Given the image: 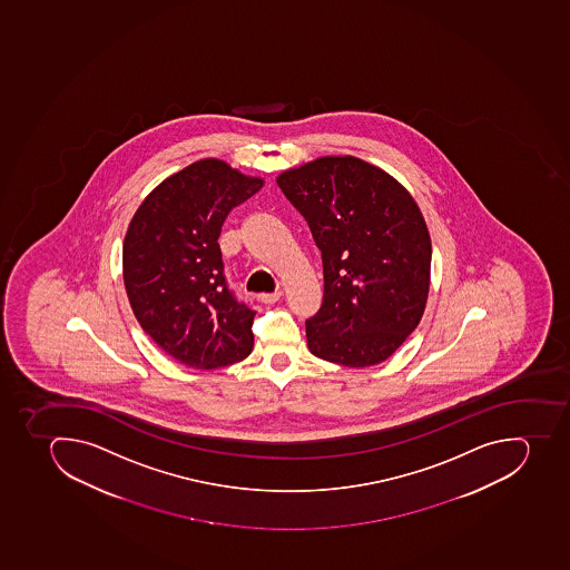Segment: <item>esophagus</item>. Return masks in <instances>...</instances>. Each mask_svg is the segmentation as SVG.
<instances>
[{"mask_svg":"<svg viewBox=\"0 0 570 570\" xmlns=\"http://www.w3.org/2000/svg\"><path fill=\"white\" fill-rule=\"evenodd\" d=\"M282 294V291L271 292V294H259L258 302L265 303V305H271V303L278 302Z\"/></svg>","mask_w":570,"mask_h":570,"instance_id":"34e87169","label":"esophagus"}]
</instances>
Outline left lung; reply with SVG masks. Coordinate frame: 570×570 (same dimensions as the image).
Here are the masks:
<instances>
[{"mask_svg":"<svg viewBox=\"0 0 570 570\" xmlns=\"http://www.w3.org/2000/svg\"><path fill=\"white\" fill-rule=\"evenodd\" d=\"M276 183L311 227L325 292L306 345L348 368L383 363L421 323L431 239L406 187L361 158L321 157Z\"/></svg>","mask_w":570,"mask_h":570,"instance_id":"8db88e82","label":"left lung"}]
</instances>
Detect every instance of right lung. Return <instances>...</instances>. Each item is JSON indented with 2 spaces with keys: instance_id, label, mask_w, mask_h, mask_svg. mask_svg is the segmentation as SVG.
Returning a JSON list of instances; mask_svg holds the SVG:
<instances>
[{
  "instance_id": "1",
  "label": "right lung",
  "mask_w": 570,
  "mask_h": 570,
  "mask_svg": "<svg viewBox=\"0 0 570 570\" xmlns=\"http://www.w3.org/2000/svg\"><path fill=\"white\" fill-rule=\"evenodd\" d=\"M264 186L218 158L158 184L129 222L122 245L126 294L142 331L191 368L244 361L256 312L225 282L222 225Z\"/></svg>"
}]
</instances>
